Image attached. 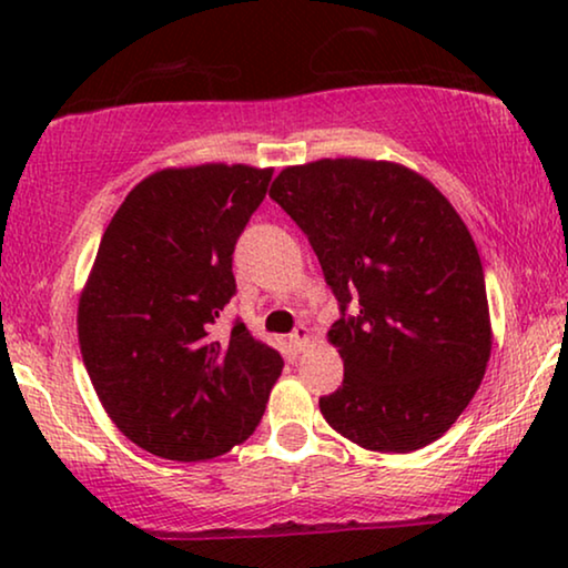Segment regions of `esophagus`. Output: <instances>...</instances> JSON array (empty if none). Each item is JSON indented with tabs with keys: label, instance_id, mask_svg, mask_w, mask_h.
<instances>
[{
	"label": "esophagus",
	"instance_id": "34e87169",
	"mask_svg": "<svg viewBox=\"0 0 568 568\" xmlns=\"http://www.w3.org/2000/svg\"><path fill=\"white\" fill-rule=\"evenodd\" d=\"M290 341H292V346L297 348V352H305V346L310 344V328H307V325L300 323L290 336Z\"/></svg>",
	"mask_w": 568,
	"mask_h": 568
}]
</instances>
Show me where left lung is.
<instances>
[{
    "label": "left lung",
    "mask_w": 568,
    "mask_h": 568,
    "mask_svg": "<svg viewBox=\"0 0 568 568\" xmlns=\"http://www.w3.org/2000/svg\"><path fill=\"white\" fill-rule=\"evenodd\" d=\"M268 196L307 235L341 305L328 341L344 385L321 398L323 418L372 453L432 445L468 408L494 344L484 266L460 214L390 160L290 165Z\"/></svg>",
    "instance_id": "left-lung-1"
}]
</instances>
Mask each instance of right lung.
I'll return each instance as SVG.
<instances>
[{
    "label": "right lung",
    "instance_id": "obj_1",
    "mask_svg": "<svg viewBox=\"0 0 568 568\" xmlns=\"http://www.w3.org/2000/svg\"><path fill=\"white\" fill-rule=\"evenodd\" d=\"M271 173L204 162L146 175L108 222L80 292L77 336L105 414L165 460H209L245 442L282 375V356L245 323L212 333Z\"/></svg>",
    "mask_w": 568,
    "mask_h": 568
}]
</instances>
